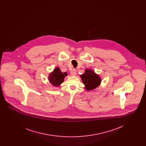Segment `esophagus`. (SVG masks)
<instances>
[{"mask_svg": "<svg viewBox=\"0 0 146 146\" xmlns=\"http://www.w3.org/2000/svg\"><path fill=\"white\" fill-rule=\"evenodd\" d=\"M70 74H71V75H72V76H76V70H75V69H73V70L71 71Z\"/></svg>", "mask_w": 146, "mask_h": 146, "instance_id": "34e87169", "label": "esophagus"}]
</instances>
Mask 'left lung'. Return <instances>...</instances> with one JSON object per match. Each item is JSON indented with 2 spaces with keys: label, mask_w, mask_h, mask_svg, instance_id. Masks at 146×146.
I'll list each match as a JSON object with an SVG mask.
<instances>
[{
  "label": "left lung",
  "mask_w": 146,
  "mask_h": 146,
  "mask_svg": "<svg viewBox=\"0 0 146 146\" xmlns=\"http://www.w3.org/2000/svg\"><path fill=\"white\" fill-rule=\"evenodd\" d=\"M82 82L87 91H91L98 87L101 83V78L94 70L86 69L83 74L80 76Z\"/></svg>",
  "instance_id": "obj_1"
}]
</instances>
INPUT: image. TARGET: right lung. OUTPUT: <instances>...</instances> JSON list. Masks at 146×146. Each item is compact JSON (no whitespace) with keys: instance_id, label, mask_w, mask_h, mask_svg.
Returning a JSON list of instances; mask_svg holds the SVG:
<instances>
[{"instance_id":"obj_1","label":"right lung","mask_w":146,"mask_h":146,"mask_svg":"<svg viewBox=\"0 0 146 146\" xmlns=\"http://www.w3.org/2000/svg\"><path fill=\"white\" fill-rule=\"evenodd\" d=\"M67 72H62L60 68L56 67L52 72L50 73L48 76V80L50 83L54 87H59L64 82V78L67 76Z\"/></svg>"}]
</instances>
